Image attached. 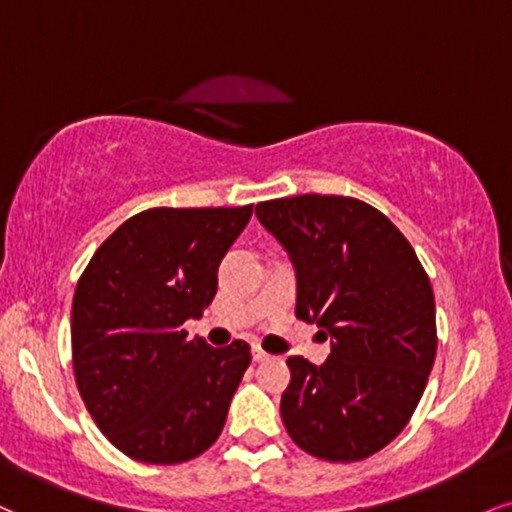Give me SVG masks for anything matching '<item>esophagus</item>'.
I'll list each match as a JSON object with an SVG mask.
<instances>
[{"label": "esophagus", "mask_w": 512, "mask_h": 512, "mask_svg": "<svg viewBox=\"0 0 512 512\" xmlns=\"http://www.w3.org/2000/svg\"><path fill=\"white\" fill-rule=\"evenodd\" d=\"M269 357H272V355L264 353L260 346H252V360H255V362H264V360H269Z\"/></svg>", "instance_id": "34e87169"}]
</instances>
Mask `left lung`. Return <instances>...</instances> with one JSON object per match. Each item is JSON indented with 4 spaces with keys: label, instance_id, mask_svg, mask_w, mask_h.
Listing matches in <instances>:
<instances>
[{
    "label": "left lung",
    "instance_id": "obj_1",
    "mask_svg": "<svg viewBox=\"0 0 512 512\" xmlns=\"http://www.w3.org/2000/svg\"><path fill=\"white\" fill-rule=\"evenodd\" d=\"M255 214L295 267V315L331 336L324 365L286 360V432L329 463L365 460L403 432L434 367L429 276L389 217L355 197H281Z\"/></svg>",
    "mask_w": 512,
    "mask_h": 512
}]
</instances>
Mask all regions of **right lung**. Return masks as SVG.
Here are the masks:
<instances>
[{"label": "right lung", "mask_w": 512, "mask_h": 512, "mask_svg": "<svg viewBox=\"0 0 512 512\" xmlns=\"http://www.w3.org/2000/svg\"><path fill=\"white\" fill-rule=\"evenodd\" d=\"M252 205L135 214L97 248L71 310L73 374L100 432L128 458L178 465L224 429L252 355L188 341L186 319L217 293V269Z\"/></svg>", "instance_id": "1"}]
</instances>
